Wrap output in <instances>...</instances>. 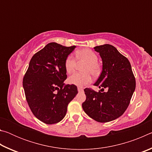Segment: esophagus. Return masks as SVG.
I'll use <instances>...</instances> for the list:
<instances>
[{"label":"esophagus","instance_id":"obj_1","mask_svg":"<svg viewBox=\"0 0 152 152\" xmlns=\"http://www.w3.org/2000/svg\"><path fill=\"white\" fill-rule=\"evenodd\" d=\"M78 92L83 91V88H82V87H78Z\"/></svg>","mask_w":152,"mask_h":152}]
</instances>
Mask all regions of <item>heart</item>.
I'll list each match as a JSON object with an SVG mask.
<instances>
[{
  "instance_id": "obj_1",
  "label": "heart",
  "mask_w": 152,
  "mask_h": 152,
  "mask_svg": "<svg viewBox=\"0 0 152 152\" xmlns=\"http://www.w3.org/2000/svg\"><path fill=\"white\" fill-rule=\"evenodd\" d=\"M98 56L91 49L84 48L76 53L75 59L72 56H68L64 61L65 70L68 74L72 73L78 63L85 62L82 68L84 72H77L72 74L68 79L72 84L78 86H83L91 81V74L97 76L101 72V66L98 63Z\"/></svg>"
}]
</instances>
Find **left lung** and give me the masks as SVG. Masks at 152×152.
<instances>
[{
    "label": "left lung",
    "mask_w": 152,
    "mask_h": 152,
    "mask_svg": "<svg viewBox=\"0 0 152 152\" xmlns=\"http://www.w3.org/2000/svg\"><path fill=\"white\" fill-rule=\"evenodd\" d=\"M102 60V71L94 86L99 92L84 90L86 96L82 109L88 116L100 123L117 119L127 109L135 89V78L128 59L109 44L96 46ZM104 88L107 92L102 93Z\"/></svg>",
    "instance_id": "8db88e82"
}]
</instances>
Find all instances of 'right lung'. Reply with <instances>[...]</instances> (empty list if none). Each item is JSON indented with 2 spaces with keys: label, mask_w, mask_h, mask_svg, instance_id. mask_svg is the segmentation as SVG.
<instances>
[{
  "label": "right lung",
  "mask_w": 152,
  "mask_h": 152,
  "mask_svg": "<svg viewBox=\"0 0 152 152\" xmlns=\"http://www.w3.org/2000/svg\"><path fill=\"white\" fill-rule=\"evenodd\" d=\"M76 46L50 43L35 53L23 80L25 98L33 114L48 125L64 119L67 107L78 94L74 84H65L64 61Z\"/></svg>",
  "instance_id": "right-lung-1"
}]
</instances>
